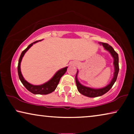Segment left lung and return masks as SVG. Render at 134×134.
<instances>
[{
	"label": "left lung",
	"instance_id": "left-lung-1",
	"mask_svg": "<svg viewBox=\"0 0 134 134\" xmlns=\"http://www.w3.org/2000/svg\"><path fill=\"white\" fill-rule=\"evenodd\" d=\"M99 44H102V46H103L104 49L105 50L110 53L111 56L113 57V65H114V68H115V72L114 74H113V77L112 80H111L110 83L109 85L106 86V87L102 88H99V89H94V88H91L85 87V86L82 85L81 83H80V82H79V80L77 78V72L76 76V83L77 85V90L79 92L81 93L82 94L84 95V96H86L87 97H90V98H95V97H98L102 95H103L108 92L112 86L113 84L115 83V82H116L117 77H118V74L119 72V63H118V54L115 52L114 49H113V47L108 44L107 43H99Z\"/></svg>",
	"mask_w": 134,
	"mask_h": 134
}]
</instances>
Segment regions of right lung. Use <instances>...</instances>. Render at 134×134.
<instances>
[{
	"mask_svg": "<svg viewBox=\"0 0 134 134\" xmlns=\"http://www.w3.org/2000/svg\"><path fill=\"white\" fill-rule=\"evenodd\" d=\"M41 40L35 41L34 43H31L30 45L28 46V47H27L24 51H23V52H22L21 56H20L19 57V62H18V76H19L20 80L21 81L22 83L23 84V85L26 88L27 90H28L29 91H30L31 93H32L33 94H47L53 92V91L56 89L58 83H59L60 79H61L62 77L63 76L64 74L66 72V71H67L68 68V67H65L60 69V70H58L57 72L55 74L54 76L52 77V78L51 79V80H49L48 82H46V83L40 85H32V84L29 83L28 82H27L26 80L24 79V78L23 77V75L21 74V62L22 61V59H23V57L24 55L25 52L29 50V48H30L34 44L37 43L38 41H41Z\"/></svg>",
	"mask_w": 134,
	"mask_h": 134,
	"instance_id": "add662e5",
	"label": "right lung"
}]
</instances>
